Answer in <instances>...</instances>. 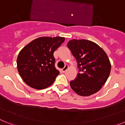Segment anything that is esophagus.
Returning a JSON list of instances; mask_svg holds the SVG:
<instances>
[{
  "label": "esophagus",
  "instance_id": "1",
  "mask_svg": "<svg viewBox=\"0 0 125 125\" xmlns=\"http://www.w3.org/2000/svg\"><path fill=\"white\" fill-rule=\"evenodd\" d=\"M68 68H69V66H67V65H66V66H64V68L62 69L61 71H62V72H65L66 71H67V69H68Z\"/></svg>",
  "mask_w": 125,
  "mask_h": 125
}]
</instances>
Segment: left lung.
Returning a JSON list of instances; mask_svg holds the SVG:
<instances>
[{"instance_id":"obj_1","label":"left lung","mask_w":125,"mask_h":125,"mask_svg":"<svg viewBox=\"0 0 125 125\" xmlns=\"http://www.w3.org/2000/svg\"><path fill=\"white\" fill-rule=\"evenodd\" d=\"M67 47L75 58L79 72L70 82L71 88L80 96H88L101 90L109 77L111 64L98 45L90 40L73 39Z\"/></svg>"}]
</instances>
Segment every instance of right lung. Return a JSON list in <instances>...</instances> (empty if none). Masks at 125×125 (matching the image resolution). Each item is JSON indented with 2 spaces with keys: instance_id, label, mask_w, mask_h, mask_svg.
Returning <instances> with one entry per match:
<instances>
[{
  "instance_id": "1",
  "label": "right lung",
  "mask_w": 125,
  "mask_h": 125,
  "mask_svg": "<svg viewBox=\"0 0 125 125\" xmlns=\"http://www.w3.org/2000/svg\"><path fill=\"white\" fill-rule=\"evenodd\" d=\"M61 37H42L31 42L19 53L17 67L19 74L28 85L42 90L54 83L59 71L54 66L53 53L64 42Z\"/></svg>"
}]
</instances>
